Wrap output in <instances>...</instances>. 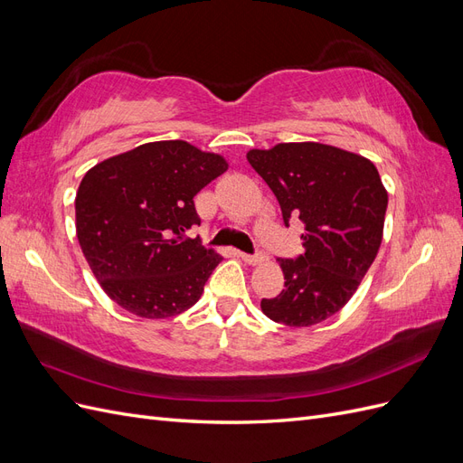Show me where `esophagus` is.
Listing matches in <instances>:
<instances>
[{"mask_svg": "<svg viewBox=\"0 0 463 463\" xmlns=\"http://www.w3.org/2000/svg\"><path fill=\"white\" fill-rule=\"evenodd\" d=\"M240 259L245 260L247 264H259L264 260L262 253H255V255H249V253H240Z\"/></svg>", "mask_w": 463, "mask_h": 463, "instance_id": "34e87169", "label": "esophagus"}]
</instances>
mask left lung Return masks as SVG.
<instances>
[{
    "label": "left lung",
    "mask_w": 463,
    "mask_h": 463,
    "mask_svg": "<svg viewBox=\"0 0 463 463\" xmlns=\"http://www.w3.org/2000/svg\"><path fill=\"white\" fill-rule=\"evenodd\" d=\"M247 160L272 189L284 223L299 218L305 253L278 259L284 289L262 299L264 315L288 326H313L354 296L383 241L388 193L374 164L320 143L249 150Z\"/></svg>",
    "instance_id": "8db88e82"
}]
</instances>
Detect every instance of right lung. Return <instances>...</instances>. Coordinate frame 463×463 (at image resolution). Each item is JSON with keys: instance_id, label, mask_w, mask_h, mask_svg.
Returning <instances> with one entry per match:
<instances>
[{"instance_id": "1", "label": "right lung", "mask_w": 463, "mask_h": 463, "mask_svg": "<svg viewBox=\"0 0 463 463\" xmlns=\"http://www.w3.org/2000/svg\"><path fill=\"white\" fill-rule=\"evenodd\" d=\"M226 170L218 154L158 141L96 164L82 177L75 199L82 255L125 311L167 318L199 301L222 257L187 237L201 226L193 199Z\"/></svg>"}]
</instances>
